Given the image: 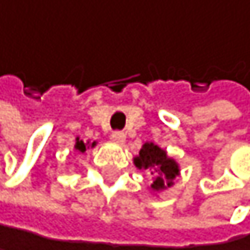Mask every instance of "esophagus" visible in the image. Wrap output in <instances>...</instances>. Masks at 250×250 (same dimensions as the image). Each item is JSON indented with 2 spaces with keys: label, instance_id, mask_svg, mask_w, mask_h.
<instances>
[{
  "label": "esophagus",
  "instance_id": "obj_1",
  "mask_svg": "<svg viewBox=\"0 0 250 250\" xmlns=\"http://www.w3.org/2000/svg\"><path fill=\"white\" fill-rule=\"evenodd\" d=\"M112 138L118 143H124V140H126V134L121 132V130H115V132L112 134Z\"/></svg>",
  "mask_w": 250,
  "mask_h": 250
}]
</instances>
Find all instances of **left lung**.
Wrapping results in <instances>:
<instances>
[{"instance_id":"8db88e82","label":"left lung","mask_w":250,"mask_h":250,"mask_svg":"<svg viewBox=\"0 0 250 250\" xmlns=\"http://www.w3.org/2000/svg\"><path fill=\"white\" fill-rule=\"evenodd\" d=\"M135 165L138 168L151 170V175L156 173V180L151 188L161 190L165 186H171V180L178 175V165L173 159H170L154 143H145L143 148L135 157Z\"/></svg>"}]
</instances>
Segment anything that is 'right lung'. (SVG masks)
Returning <instances> with one entry per match:
<instances>
[{
    "label": "right lung",
    "mask_w": 250,
    "mask_h": 250,
    "mask_svg": "<svg viewBox=\"0 0 250 250\" xmlns=\"http://www.w3.org/2000/svg\"><path fill=\"white\" fill-rule=\"evenodd\" d=\"M93 146H94V143H93ZM75 148L79 149L80 153H85V151H86V146H85V143H83V142H77Z\"/></svg>",
    "instance_id": "1"
}]
</instances>
